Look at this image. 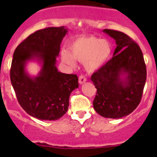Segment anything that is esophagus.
Wrapping results in <instances>:
<instances>
[{
	"instance_id": "1",
	"label": "esophagus",
	"mask_w": 157,
	"mask_h": 157,
	"mask_svg": "<svg viewBox=\"0 0 157 157\" xmlns=\"http://www.w3.org/2000/svg\"><path fill=\"white\" fill-rule=\"evenodd\" d=\"M85 82H86V78L84 75H81L79 76V78H78V82H79L80 84H82V83H84Z\"/></svg>"
}]
</instances>
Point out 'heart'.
Returning <instances> with one entry per match:
<instances>
[{
	"mask_svg": "<svg viewBox=\"0 0 157 157\" xmlns=\"http://www.w3.org/2000/svg\"><path fill=\"white\" fill-rule=\"evenodd\" d=\"M71 52L63 50L61 59L64 63L73 66L75 59L84 62L88 71H94L103 66L112 52V45L107 40L99 39L94 36L79 37L72 42Z\"/></svg>",
	"mask_w": 157,
	"mask_h": 157,
	"instance_id": "b5f03b06",
	"label": "heart"
}]
</instances>
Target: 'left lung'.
Wrapping results in <instances>:
<instances>
[{"instance_id":"obj_1","label":"left lung","mask_w":157,"mask_h":157,"mask_svg":"<svg viewBox=\"0 0 157 157\" xmlns=\"http://www.w3.org/2000/svg\"><path fill=\"white\" fill-rule=\"evenodd\" d=\"M116 40L113 57L91 76L97 89L93 105L100 116L120 119L141 102L146 81V66L138 45L123 32L105 29Z\"/></svg>"}]
</instances>
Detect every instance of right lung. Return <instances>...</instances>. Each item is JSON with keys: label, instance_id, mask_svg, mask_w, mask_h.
<instances>
[{"label": "right lung", "instance_id": "right-lung-1", "mask_svg": "<svg viewBox=\"0 0 157 157\" xmlns=\"http://www.w3.org/2000/svg\"><path fill=\"white\" fill-rule=\"evenodd\" d=\"M67 29L47 27L37 30L16 48L10 70L11 82L19 105L27 114L41 120H56L68 109L69 97L78 87L76 75L58 71L56 56ZM37 59L42 69L36 77L25 71L26 62Z\"/></svg>", "mask_w": 157, "mask_h": 157}]
</instances>
